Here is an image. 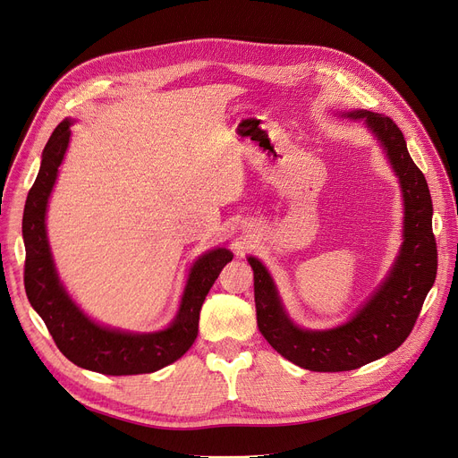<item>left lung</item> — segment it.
Instances as JSON below:
<instances>
[{
  "mask_svg": "<svg viewBox=\"0 0 458 458\" xmlns=\"http://www.w3.org/2000/svg\"><path fill=\"white\" fill-rule=\"evenodd\" d=\"M343 115L367 123L400 178L405 206L403 245L386 280L346 324L322 331L301 329L287 317L267 268L259 259L249 258L261 335L280 355L313 372L355 370L398 350L416 324L438 267L428 180L412 162L402 131L390 117L376 112L353 110Z\"/></svg>",
  "mask_w": 458,
  "mask_h": 458,
  "instance_id": "1",
  "label": "left lung"
}]
</instances>
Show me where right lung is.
<instances>
[{"label": "right lung", "mask_w": 458, "mask_h": 458, "mask_svg": "<svg viewBox=\"0 0 458 458\" xmlns=\"http://www.w3.org/2000/svg\"><path fill=\"white\" fill-rule=\"evenodd\" d=\"M72 121L53 131L42 152V164L23 209L25 293L33 310L46 322L56 348L81 369L105 376H136L157 372L184 355L197 339L199 317L206 294L233 254L226 249L200 256L190 272L180 310L167 329L129 333L89 320L58 280L46 233V209L72 136Z\"/></svg>", "instance_id": "add662e5"}]
</instances>
